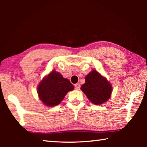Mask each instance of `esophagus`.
Returning a JSON list of instances; mask_svg holds the SVG:
<instances>
[{"mask_svg": "<svg viewBox=\"0 0 147 147\" xmlns=\"http://www.w3.org/2000/svg\"><path fill=\"white\" fill-rule=\"evenodd\" d=\"M74 88H75L76 90H79L80 88V84L78 83L74 84Z\"/></svg>", "mask_w": 147, "mask_h": 147, "instance_id": "esophagus-1", "label": "esophagus"}]
</instances>
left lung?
<instances>
[{"label": "left lung", "mask_w": 147, "mask_h": 147, "mask_svg": "<svg viewBox=\"0 0 147 147\" xmlns=\"http://www.w3.org/2000/svg\"><path fill=\"white\" fill-rule=\"evenodd\" d=\"M86 82L81 90L91 102L100 105L108 100L112 93V86L107 79L96 70H93L85 78Z\"/></svg>", "instance_id": "obj_1"}]
</instances>
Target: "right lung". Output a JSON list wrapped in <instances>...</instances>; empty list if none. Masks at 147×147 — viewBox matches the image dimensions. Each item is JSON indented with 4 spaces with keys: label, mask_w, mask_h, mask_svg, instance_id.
<instances>
[{
    "label": "right lung",
    "mask_w": 147,
    "mask_h": 147,
    "mask_svg": "<svg viewBox=\"0 0 147 147\" xmlns=\"http://www.w3.org/2000/svg\"><path fill=\"white\" fill-rule=\"evenodd\" d=\"M74 86L68 79L55 71L45 77L39 84V98L47 106H56L63 100L69 91L74 89Z\"/></svg>",
    "instance_id": "right-lung-1"
}]
</instances>
